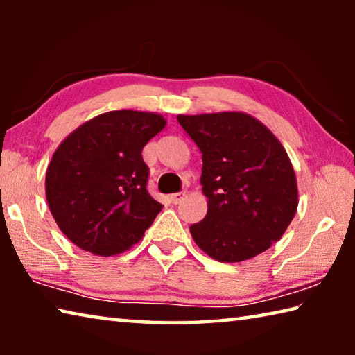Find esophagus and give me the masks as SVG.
I'll list each match as a JSON object with an SVG mask.
<instances>
[{"label": "esophagus", "mask_w": 355, "mask_h": 355, "mask_svg": "<svg viewBox=\"0 0 355 355\" xmlns=\"http://www.w3.org/2000/svg\"><path fill=\"white\" fill-rule=\"evenodd\" d=\"M184 196H186L184 192H177V194H172L171 196V202L175 203V205H177V203H180V202L184 199Z\"/></svg>", "instance_id": "34e87169"}]
</instances>
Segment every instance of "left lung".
Returning a JSON list of instances; mask_svg holds the SVG:
<instances>
[{
  "label": "left lung",
  "mask_w": 355,
  "mask_h": 355,
  "mask_svg": "<svg viewBox=\"0 0 355 355\" xmlns=\"http://www.w3.org/2000/svg\"><path fill=\"white\" fill-rule=\"evenodd\" d=\"M202 152L208 211L189 227L196 244L222 263L254 258L279 241L297 209V182L272 131L245 112L177 117Z\"/></svg>",
  "instance_id": "8db88e82"
}]
</instances>
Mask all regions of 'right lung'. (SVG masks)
<instances>
[{"instance_id":"right-lung-1","label":"right lung","mask_w":355,"mask_h":355,"mask_svg":"<svg viewBox=\"0 0 355 355\" xmlns=\"http://www.w3.org/2000/svg\"><path fill=\"white\" fill-rule=\"evenodd\" d=\"M156 112L110 111L80 125L48 164L45 194L58 227L94 255L122 254L161 211L147 191L146 144L166 127Z\"/></svg>"}]
</instances>
